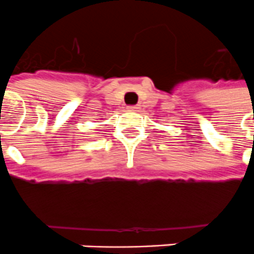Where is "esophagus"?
I'll use <instances>...</instances> for the list:
<instances>
[{"mask_svg": "<svg viewBox=\"0 0 254 254\" xmlns=\"http://www.w3.org/2000/svg\"><path fill=\"white\" fill-rule=\"evenodd\" d=\"M129 110H134V112H137V110H138V109H140V106H138V105H132V106H129Z\"/></svg>", "mask_w": 254, "mask_h": 254, "instance_id": "1", "label": "esophagus"}]
</instances>
